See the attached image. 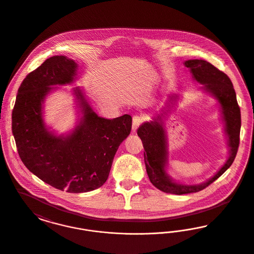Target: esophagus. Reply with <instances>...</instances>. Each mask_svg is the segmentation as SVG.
Masks as SVG:
<instances>
[{
	"label": "esophagus",
	"mask_w": 254,
	"mask_h": 254,
	"mask_svg": "<svg viewBox=\"0 0 254 254\" xmlns=\"http://www.w3.org/2000/svg\"><path fill=\"white\" fill-rule=\"evenodd\" d=\"M142 122H143V118L141 117V116H139V115H135L134 117H133L132 119V131L133 132H135L136 130H137V128L139 127V126L142 124Z\"/></svg>",
	"instance_id": "34e87169"
}]
</instances>
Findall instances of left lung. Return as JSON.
Masks as SVG:
<instances>
[{"mask_svg": "<svg viewBox=\"0 0 254 254\" xmlns=\"http://www.w3.org/2000/svg\"><path fill=\"white\" fill-rule=\"evenodd\" d=\"M184 65L190 69L194 81L203 85L200 89L217 101L230 156L221 169L208 180L196 185L178 183L173 180L167 171L169 161L168 139L161 116L157 115L153 117L152 121L143 123L137 129V134L141 138L145 148L144 157L148 178L158 190L166 193L177 195L198 192L204 190L230 168L238 150L241 129L240 108L228 75L220 71L206 61H185ZM176 99H179V96L170 97V101H175Z\"/></svg>", "mask_w": 254, "mask_h": 254, "instance_id": "8db88e82", "label": "left lung"}]
</instances>
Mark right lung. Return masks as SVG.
Returning a JSON list of instances; mask_svg holds the SVG:
<instances>
[{
    "mask_svg": "<svg viewBox=\"0 0 254 254\" xmlns=\"http://www.w3.org/2000/svg\"><path fill=\"white\" fill-rule=\"evenodd\" d=\"M78 64L65 56L45 61L24 78L12 111V133L24 166L42 181L57 190L82 193L102 187L109 177L115 153L129 135L132 118L114 119L97 115L79 86L73 88L80 113L66 134L49 130L44 104L54 85L72 84Z\"/></svg>",
    "mask_w": 254,
    "mask_h": 254,
    "instance_id": "obj_1",
    "label": "right lung"
}]
</instances>
